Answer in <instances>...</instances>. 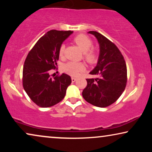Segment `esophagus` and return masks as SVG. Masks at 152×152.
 Returning <instances> with one entry per match:
<instances>
[{
  "label": "esophagus",
  "mask_w": 152,
  "mask_h": 152,
  "mask_svg": "<svg viewBox=\"0 0 152 152\" xmlns=\"http://www.w3.org/2000/svg\"><path fill=\"white\" fill-rule=\"evenodd\" d=\"M71 80H72V82H75V81L77 80V78H75V77H72V78H71Z\"/></svg>",
  "instance_id": "34e87169"
}]
</instances>
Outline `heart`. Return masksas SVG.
Listing matches in <instances>:
<instances>
[{
  "instance_id": "1",
  "label": "heart",
  "mask_w": 152,
  "mask_h": 152,
  "mask_svg": "<svg viewBox=\"0 0 152 152\" xmlns=\"http://www.w3.org/2000/svg\"><path fill=\"white\" fill-rule=\"evenodd\" d=\"M75 43L80 47L83 51V59L87 63L93 64L95 63L97 60V50L94 47H92L93 42L91 39L86 35L80 34L77 35L73 39ZM65 52V45L62 44L59 49V55L60 57H63ZM84 65L82 62L69 61L64 64L63 70L66 73L71 76H77L81 72L84 70Z\"/></svg>"
}]
</instances>
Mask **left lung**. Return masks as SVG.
<instances>
[{"instance_id":"obj_1","label":"left lung","mask_w":152,"mask_h":152,"mask_svg":"<svg viewBox=\"0 0 152 152\" xmlns=\"http://www.w3.org/2000/svg\"><path fill=\"white\" fill-rule=\"evenodd\" d=\"M88 33L96 37L99 44L97 64L90 72L98 77L86 79L87 86L82 91V96L95 107H107L115 102L125 89L126 62L118 48L109 39L95 31Z\"/></svg>"}]
</instances>
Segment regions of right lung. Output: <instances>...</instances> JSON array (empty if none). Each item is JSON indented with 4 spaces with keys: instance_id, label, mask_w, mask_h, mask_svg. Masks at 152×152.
<instances>
[{
    "instance_id": "1",
    "label": "right lung",
    "mask_w": 152,
    "mask_h": 152,
    "mask_svg": "<svg viewBox=\"0 0 152 152\" xmlns=\"http://www.w3.org/2000/svg\"><path fill=\"white\" fill-rule=\"evenodd\" d=\"M72 31L52 30L39 39L24 62L23 86L29 97L37 106L50 107L65 97L71 78L63 73L51 77L50 70L57 68L59 49Z\"/></svg>"
}]
</instances>
